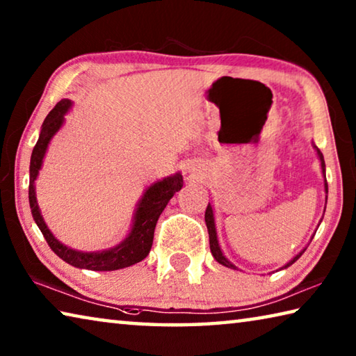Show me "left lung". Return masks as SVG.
Here are the masks:
<instances>
[{"label": "left lung", "mask_w": 356, "mask_h": 356, "mask_svg": "<svg viewBox=\"0 0 356 356\" xmlns=\"http://www.w3.org/2000/svg\"><path fill=\"white\" fill-rule=\"evenodd\" d=\"M316 147V146H314ZM316 150H317V155H318V159H321V166H322V172H323V176H325V161H323V155H322V152L321 150H318L317 147H316ZM325 193H328V184H327V179H325ZM206 225H207V231H209V242H210V251H212V256L215 257V261L216 262H220L221 265H225V267H227V268H234V270H237V267L236 265H234L232 262H229L227 259H226V256L222 254V251H221V248H220V243H218V237H216V227H215V216H213V209H212V206H207V209H206ZM306 250V248H305ZM305 250L303 251H300L297 256H295L292 261H289L284 267L282 268H287L289 265H292L295 261H297V259L303 254L305 252Z\"/></svg>", "instance_id": "8db88e82"}]
</instances>
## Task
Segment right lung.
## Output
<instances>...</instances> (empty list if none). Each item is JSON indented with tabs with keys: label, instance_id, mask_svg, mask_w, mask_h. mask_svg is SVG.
<instances>
[{
	"label": "right lung",
	"instance_id": "obj_1",
	"mask_svg": "<svg viewBox=\"0 0 356 356\" xmlns=\"http://www.w3.org/2000/svg\"><path fill=\"white\" fill-rule=\"evenodd\" d=\"M70 106L72 102L69 99L58 102L56 106L48 113L44 124H42L39 140L33 149L31 163H29V207H31L33 218L35 225L39 226L40 232L44 234L47 243L55 251V254H58L67 264L74 265V267L94 270V272H113V270L130 267V265L143 261L149 254L150 248H152L156 221H159L161 212L165 210L166 204L174 196V193L182 188V174L176 172L174 176L159 180V182L152 184L144 191L143 197L136 206L131 231L119 245L95 252L76 251L63 245L53 236L50 229L45 225L44 216L40 215L39 204L38 200H35L34 180L38 179L48 144H50L51 138L56 135V131L63 127L64 114L70 110Z\"/></svg>",
	"mask_w": 356,
	"mask_h": 356
}]
</instances>
